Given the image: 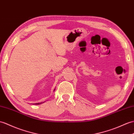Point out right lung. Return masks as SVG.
<instances>
[{
	"instance_id": "add662e5",
	"label": "right lung",
	"mask_w": 134,
	"mask_h": 134,
	"mask_svg": "<svg viewBox=\"0 0 134 134\" xmlns=\"http://www.w3.org/2000/svg\"><path fill=\"white\" fill-rule=\"evenodd\" d=\"M54 91H55V89H54ZM43 103H44V102H43ZM41 103H34V104H40Z\"/></svg>"
}]
</instances>
